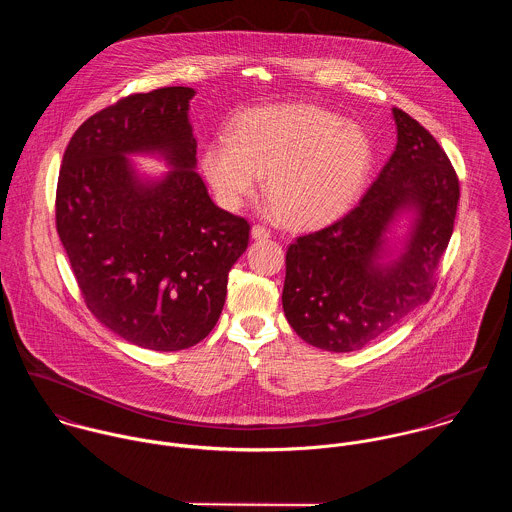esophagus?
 <instances>
[{
  "label": "esophagus",
  "instance_id": "1",
  "mask_svg": "<svg viewBox=\"0 0 512 512\" xmlns=\"http://www.w3.org/2000/svg\"><path fill=\"white\" fill-rule=\"evenodd\" d=\"M270 236H272V232L266 226H262V224L252 226V238L254 240H268Z\"/></svg>",
  "mask_w": 512,
  "mask_h": 512
}]
</instances>
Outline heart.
Here are the masks:
<instances>
[{
  "label": "heart",
  "instance_id": "obj_1",
  "mask_svg": "<svg viewBox=\"0 0 512 512\" xmlns=\"http://www.w3.org/2000/svg\"><path fill=\"white\" fill-rule=\"evenodd\" d=\"M203 169L226 207H240L260 189L278 217L295 228L341 219L359 199L372 169L365 130L313 104H280L242 114L232 138L220 136Z\"/></svg>",
  "mask_w": 512,
  "mask_h": 512
}]
</instances>
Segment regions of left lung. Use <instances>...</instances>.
<instances>
[{
	"mask_svg": "<svg viewBox=\"0 0 512 512\" xmlns=\"http://www.w3.org/2000/svg\"><path fill=\"white\" fill-rule=\"evenodd\" d=\"M392 114L398 144L361 203L286 254V319L323 351H359L426 303L453 232L459 179L449 157L412 116ZM402 210L415 211V224L401 256L382 263L385 232Z\"/></svg>",
	"mask_w": 512,
	"mask_h": 512,
	"instance_id": "left-lung-1",
	"label": "left lung"
}]
</instances>
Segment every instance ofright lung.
<instances>
[{"label": "right lung", "mask_w": 512, "mask_h": 512, "mask_svg": "<svg viewBox=\"0 0 512 512\" xmlns=\"http://www.w3.org/2000/svg\"><path fill=\"white\" fill-rule=\"evenodd\" d=\"M187 86L130 94L90 116L63 155L57 232L86 307L112 333L151 351H181L219 321L228 272L250 224L219 209L195 171ZM174 167L142 180L127 155Z\"/></svg>", "instance_id": "1"}]
</instances>
